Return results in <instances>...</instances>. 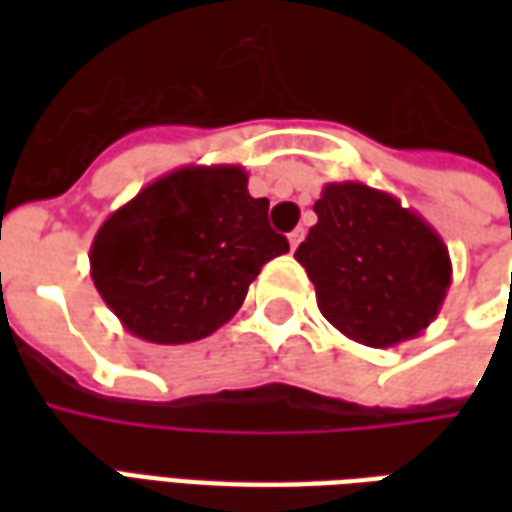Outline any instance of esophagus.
Listing matches in <instances>:
<instances>
[{
    "mask_svg": "<svg viewBox=\"0 0 512 512\" xmlns=\"http://www.w3.org/2000/svg\"><path fill=\"white\" fill-rule=\"evenodd\" d=\"M301 241H304V227H296V230H293V233L288 235L290 249H296V246H299Z\"/></svg>",
    "mask_w": 512,
    "mask_h": 512,
    "instance_id": "1",
    "label": "esophagus"
}]
</instances>
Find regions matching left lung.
Here are the masks:
<instances>
[{
    "label": "left lung",
    "mask_w": 512,
    "mask_h": 512,
    "mask_svg": "<svg viewBox=\"0 0 512 512\" xmlns=\"http://www.w3.org/2000/svg\"><path fill=\"white\" fill-rule=\"evenodd\" d=\"M318 224L296 249L318 310L345 337L389 348L439 315L452 279L441 235L397 197L345 180L326 183Z\"/></svg>",
    "instance_id": "left-lung-1"
}]
</instances>
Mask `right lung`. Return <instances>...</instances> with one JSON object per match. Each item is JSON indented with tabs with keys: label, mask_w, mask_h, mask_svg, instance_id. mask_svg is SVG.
Here are the masks:
<instances>
[{
	"label": "right lung",
	"mask_w": 512,
	"mask_h": 512,
	"mask_svg": "<svg viewBox=\"0 0 512 512\" xmlns=\"http://www.w3.org/2000/svg\"><path fill=\"white\" fill-rule=\"evenodd\" d=\"M238 164L180 167L117 208L95 233L90 274L128 332L158 345L213 334L244 304L246 290L285 235L268 224Z\"/></svg>",
	"instance_id": "right-lung-1"
}]
</instances>
